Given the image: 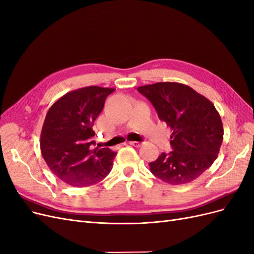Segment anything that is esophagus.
Instances as JSON below:
<instances>
[{
	"instance_id": "obj_1",
	"label": "esophagus",
	"mask_w": 254,
	"mask_h": 254,
	"mask_svg": "<svg viewBox=\"0 0 254 254\" xmlns=\"http://www.w3.org/2000/svg\"><path fill=\"white\" fill-rule=\"evenodd\" d=\"M129 144L134 146V147H140V146L142 145L141 142H137V141H131V142H129Z\"/></svg>"
}]
</instances>
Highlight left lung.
<instances>
[{"instance_id":"8db88e82","label":"left lung","mask_w":254,"mask_h":254,"mask_svg":"<svg viewBox=\"0 0 254 254\" xmlns=\"http://www.w3.org/2000/svg\"><path fill=\"white\" fill-rule=\"evenodd\" d=\"M149 99L161 121L173 130V150L149 163L157 178L173 186L198 178L216 160L224 127L214 105L194 89L178 82H157L137 88Z\"/></svg>"}]
</instances>
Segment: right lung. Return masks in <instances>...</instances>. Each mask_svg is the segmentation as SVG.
<instances>
[{"label":"right lung","mask_w":254,"mask_h":254,"mask_svg":"<svg viewBox=\"0 0 254 254\" xmlns=\"http://www.w3.org/2000/svg\"><path fill=\"white\" fill-rule=\"evenodd\" d=\"M114 90L90 86L71 91L47 113L40 135L42 157L50 170L68 186H92L112 170L117 153L95 147L92 127Z\"/></svg>","instance_id":"right-lung-1"}]
</instances>
